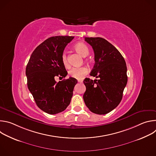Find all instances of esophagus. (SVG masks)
<instances>
[{
	"label": "esophagus",
	"instance_id": "obj_1",
	"mask_svg": "<svg viewBox=\"0 0 156 156\" xmlns=\"http://www.w3.org/2000/svg\"><path fill=\"white\" fill-rule=\"evenodd\" d=\"M78 82H79V83H83V80H78Z\"/></svg>",
	"mask_w": 156,
	"mask_h": 156
}]
</instances>
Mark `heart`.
Returning <instances> with one entry per match:
<instances>
[{
    "label": "heart",
    "instance_id": "1",
    "mask_svg": "<svg viewBox=\"0 0 156 156\" xmlns=\"http://www.w3.org/2000/svg\"><path fill=\"white\" fill-rule=\"evenodd\" d=\"M75 50L83 57H86L89 54V49L85 44L83 42H78L74 46ZM62 62L65 67L69 68V63L68 62L67 57L65 53H63L62 55ZM87 69L86 66H80V67H74L72 69L69 73L70 76L76 78L77 80H81L84 76L87 73Z\"/></svg>",
    "mask_w": 156,
    "mask_h": 156
}]
</instances>
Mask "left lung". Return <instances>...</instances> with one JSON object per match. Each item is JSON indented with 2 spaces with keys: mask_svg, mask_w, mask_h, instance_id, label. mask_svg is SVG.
<instances>
[{
  "mask_svg": "<svg viewBox=\"0 0 156 156\" xmlns=\"http://www.w3.org/2000/svg\"><path fill=\"white\" fill-rule=\"evenodd\" d=\"M94 52L95 64L90 75L98 78L83 81L86 91L83 99L92 112L104 115L114 110L122 101L128 77L124 58L120 52L102 37H85Z\"/></svg>",
  "mask_w": 156,
  "mask_h": 156,
  "instance_id": "obj_1",
  "label": "left lung"
}]
</instances>
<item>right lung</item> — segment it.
I'll return each mask as SVG.
<instances>
[{
  "label": "right lung",
  "mask_w": 156,
  "mask_h": 156,
  "mask_svg": "<svg viewBox=\"0 0 156 156\" xmlns=\"http://www.w3.org/2000/svg\"><path fill=\"white\" fill-rule=\"evenodd\" d=\"M73 36H53L33 52L26 68L27 85L37 107L54 115L65 110L70 103L77 80L72 77L57 83L55 78L67 75L62 62L65 48Z\"/></svg>",
  "instance_id": "obj_1"
}]
</instances>
